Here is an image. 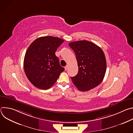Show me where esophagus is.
<instances>
[{
	"label": "esophagus",
	"mask_w": 133,
	"mask_h": 133,
	"mask_svg": "<svg viewBox=\"0 0 133 133\" xmlns=\"http://www.w3.org/2000/svg\"><path fill=\"white\" fill-rule=\"evenodd\" d=\"M68 65H66V66H65V70H67L68 69Z\"/></svg>",
	"instance_id": "1"
}]
</instances>
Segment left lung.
I'll list each match as a JSON object with an SVG mask.
<instances>
[{"mask_svg":"<svg viewBox=\"0 0 133 133\" xmlns=\"http://www.w3.org/2000/svg\"><path fill=\"white\" fill-rule=\"evenodd\" d=\"M69 46L75 53L78 66V74L71 77L73 84L82 91L98 86L106 71V61L103 50L87 41L71 42Z\"/></svg>","mask_w":133,"mask_h":133,"instance_id":"left-lung-1","label":"left lung"}]
</instances>
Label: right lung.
I'll return each instance as SVG.
<instances>
[{
    "instance_id": "obj_1",
    "label": "right lung",
    "mask_w": 133,
    "mask_h": 133,
    "mask_svg": "<svg viewBox=\"0 0 133 133\" xmlns=\"http://www.w3.org/2000/svg\"><path fill=\"white\" fill-rule=\"evenodd\" d=\"M64 41L58 37L44 36L35 39L28 48L24 68L28 80L41 89L50 88L65 69L55 52Z\"/></svg>"
}]
</instances>
